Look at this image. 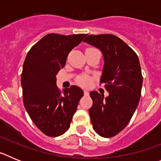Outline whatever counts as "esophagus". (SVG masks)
I'll use <instances>...</instances> for the list:
<instances>
[{
    "instance_id": "esophagus-1",
    "label": "esophagus",
    "mask_w": 161,
    "mask_h": 161,
    "mask_svg": "<svg viewBox=\"0 0 161 161\" xmlns=\"http://www.w3.org/2000/svg\"><path fill=\"white\" fill-rule=\"evenodd\" d=\"M84 94H85V96H88V95L89 94V92H88L87 90H84Z\"/></svg>"
}]
</instances>
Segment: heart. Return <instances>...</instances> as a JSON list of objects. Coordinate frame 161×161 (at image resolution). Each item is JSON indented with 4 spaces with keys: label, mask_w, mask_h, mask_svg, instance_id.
Listing matches in <instances>:
<instances>
[{
    "label": "heart",
    "mask_w": 161,
    "mask_h": 161,
    "mask_svg": "<svg viewBox=\"0 0 161 161\" xmlns=\"http://www.w3.org/2000/svg\"><path fill=\"white\" fill-rule=\"evenodd\" d=\"M92 77L88 75H82L77 79L78 85L82 86V87H89L92 84Z\"/></svg>",
    "instance_id": "obj_1"
}]
</instances>
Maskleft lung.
<instances>
[{
	"label": "left lung",
	"instance_id": "left-lung-1",
	"mask_svg": "<svg viewBox=\"0 0 161 161\" xmlns=\"http://www.w3.org/2000/svg\"><path fill=\"white\" fill-rule=\"evenodd\" d=\"M84 42L102 51L104 67L100 83L109 96L91 92L89 109L93 130L105 138L116 136L126 126L141 97L143 76L139 58L130 47L113 35H89Z\"/></svg>",
	"mask_w": 161,
	"mask_h": 161
}]
</instances>
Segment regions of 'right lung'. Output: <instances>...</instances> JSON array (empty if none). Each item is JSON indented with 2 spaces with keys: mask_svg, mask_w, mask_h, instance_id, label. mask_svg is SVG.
Masks as SVG:
<instances>
[{
  "mask_svg": "<svg viewBox=\"0 0 161 161\" xmlns=\"http://www.w3.org/2000/svg\"><path fill=\"white\" fill-rule=\"evenodd\" d=\"M86 35L48 34L31 48L24 61L21 76L24 106L35 126L50 137L69 129L84 95L76 85L64 89L62 94L55 76L65 66L69 52Z\"/></svg>",
  "mask_w": 161,
  "mask_h": 161,
  "instance_id": "right-lung-1",
  "label": "right lung"
}]
</instances>
